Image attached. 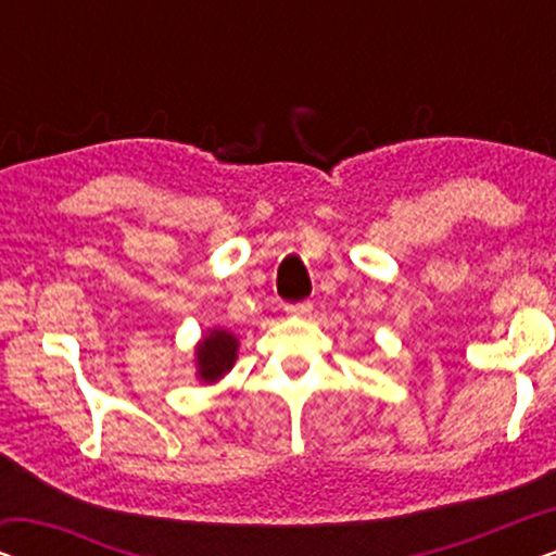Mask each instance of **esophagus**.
I'll return each mask as SVG.
<instances>
[{"mask_svg":"<svg viewBox=\"0 0 556 556\" xmlns=\"http://www.w3.org/2000/svg\"><path fill=\"white\" fill-rule=\"evenodd\" d=\"M286 311L291 316H308L311 311H314V303L311 301H299V303H288Z\"/></svg>","mask_w":556,"mask_h":556,"instance_id":"1","label":"esophagus"}]
</instances>
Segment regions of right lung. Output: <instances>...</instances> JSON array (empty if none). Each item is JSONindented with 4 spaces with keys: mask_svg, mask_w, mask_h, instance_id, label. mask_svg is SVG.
<instances>
[{
    "mask_svg": "<svg viewBox=\"0 0 556 556\" xmlns=\"http://www.w3.org/2000/svg\"><path fill=\"white\" fill-rule=\"evenodd\" d=\"M238 356V339L227 331H212L197 349V367L204 382H217L225 371L232 369Z\"/></svg>",
    "mask_w": 556,
    "mask_h": 556,
    "instance_id": "right-lung-1",
    "label": "right lung"
}]
</instances>
